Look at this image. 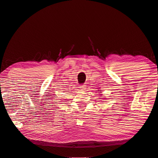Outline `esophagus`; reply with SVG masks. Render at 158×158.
<instances>
[{
  "mask_svg": "<svg viewBox=\"0 0 158 158\" xmlns=\"http://www.w3.org/2000/svg\"><path fill=\"white\" fill-rule=\"evenodd\" d=\"M85 87H86V86H85V84H82V85H80V88H82V89H85Z\"/></svg>",
  "mask_w": 158,
  "mask_h": 158,
  "instance_id": "34e87169",
  "label": "esophagus"
}]
</instances>
